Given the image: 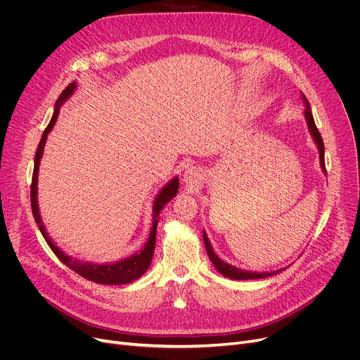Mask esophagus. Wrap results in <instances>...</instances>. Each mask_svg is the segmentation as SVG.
Instances as JSON below:
<instances>
[{
	"label": "esophagus",
	"instance_id": "1",
	"mask_svg": "<svg viewBox=\"0 0 360 360\" xmlns=\"http://www.w3.org/2000/svg\"><path fill=\"white\" fill-rule=\"evenodd\" d=\"M182 181H184V185H185L186 190H190V191H197L198 188L201 186L202 175L200 174V170H198V169H195V167H188V169L185 170V174H184Z\"/></svg>",
	"mask_w": 360,
	"mask_h": 360
}]
</instances>
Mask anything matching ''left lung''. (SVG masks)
I'll list each match as a JSON object with an SVG mask.
<instances>
[{"label": "left lung", "mask_w": 360, "mask_h": 360, "mask_svg": "<svg viewBox=\"0 0 360 360\" xmlns=\"http://www.w3.org/2000/svg\"><path fill=\"white\" fill-rule=\"evenodd\" d=\"M300 98H302V102H304V106H305V110H304V115H305V121H307V125H308V129H309V134L314 140V143L316 144V148H318V153H319V166H321V170L326 174V162H324V143H323V139H321V134L315 125V121H314V117H312V110H311V105L307 99V96L304 93L300 91ZM202 239H204V245H205V251H207V255H209L210 261L213 262V266L216 267V270L228 278H232V280H255V278H266V277H271L274 274H278L281 273L285 269H278V270H274V271H250V270H242V269H238L235 266H231V264L224 262L221 258L217 257V254L214 252L212 243L209 240V238H207V233L205 231H202Z\"/></svg>", "instance_id": "left-lung-1"}]
</instances>
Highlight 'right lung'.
Here are the masks:
<instances>
[{
  "label": "right lung",
  "instance_id": "1",
  "mask_svg": "<svg viewBox=\"0 0 360 360\" xmlns=\"http://www.w3.org/2000/svg\"><path fill=\"white\" fill-rule=\"evenodd\" d=\"M77 89V83L72 82L70 83L63 93L60 94L58 101L55 102V108H53V115L46 127V129L44 131L42 139L39 146H37L36 150V156H34V167H33V176H32V186H30V202H32V213L34 217V221L39 228L42 236L45 238L46 243L49 245V248L52 250V252L58 257L68 269H71L72 271H75L77 274H80L82 277L99 283V285H127V283H132L134 280L140 278L150 267L151 258H153V252H155V243H156V231H158V223H159V214L160 212L165 209V205L175 198V195L178 194L179 190V179L178 176H174L167 184L163 185L162 190L158 193L153 205V220H151V228H150V233H148V239L147 242L143 245V248L139 252H134L132 255L122 258L120 261L115 262H90V261H82L77 258H72L71 255L65 254L60 247H56L55 242L52 240V238L48 235L45 224L42 221L41 217V212H39V202H37V175H39V166H41V159L44 156V148L46 144V139L48 134L52 131L56 118H58V113L61 106L65 103V101H68L72 93Z\"/></svg>",
  "mask_w": 360,
  "mask_h": 360
}]
</instances>
